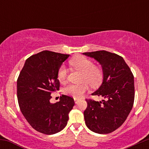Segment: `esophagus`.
<instances>
[{"label": "esophagus", "mask_w": 149, "mask_h": 149, "mask_svg": "<svg viewBox=\"0 0 149 149\" xmlns=\"http://www.w3.org/2000/svg\"><path fill=\"white\" fill-rule=\"evenodd\" d=\"M78 100H78V99H77V98H74V102H75V103H76V104L78 103Z\"/></svg>", "instance_id": "obj_1"}]
</instances>
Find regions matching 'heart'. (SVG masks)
<instances>
[{"label": "heart", "instance_id": "b5f03b06", "mask_svg": "<svg viewBox=\"0 0 149 149\" xmlns=\"http://www.w3.org/2000/svg\"><path fill=\"white\" fill-rule=\"evenodd\" d=\"M69 64L75 69L81 71L82 80L86 81L92 87L100 85L103 80V72L98 66L94 65L93 61L85 56L78 55L73 57L69 61ZM67 76V70L64 65H61L58 69L57 78L60 82L66 80ZM81 84H70L64 88V92L66 95L74 98H79L88 90V83Z\"/></svg>", "mask_w": 149, "mask_h": 149}]
</instances>
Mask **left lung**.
I'll list each match as a JSON object with an SVG mask.
<instances>
[{
    "label": "left lung",
    "instance_id": "1",
    "mask_svg": "<svg viewBox=\"0 0 149 149\" xmlns=\"http://www.w3.org/2000/svg\"><path fill=\"white\" fill-rule=\"evenodd\" d=\"M100 62L104 78L92 95L105 98L102 102L86 99L85 124L98 134H109L120 127L132 109L134 100V76L123 58L105 50L84 52Z\"/></svg>",
    "mask_w": 149,
    "mask_h": 149
}]
</instances>
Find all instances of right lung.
<instances>
[{
	"instance_id": "add662e5",
	"label": "right lung",
	"mask_w": 149,
	"mask_h": 149,
	"mask_svg": "<svg viewBox=\"0 0 149 149\" xmlns=\"http://www.w3.org/2000/svg\"><path fill=\"white\" fill-rule=\"evenodd\" d=\"M69 54L44 50L25 61L17 78V93L19 109L34 130L45 134L62 130L74 106L71 97L62 95L50 103L51 94L59 90L58 69Z\"/></svg>"
}]
</instances>
